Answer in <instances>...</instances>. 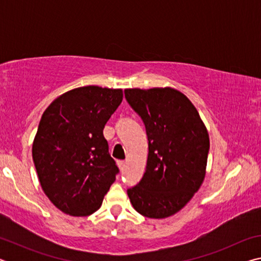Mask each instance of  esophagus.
Here are the masks:
<instances>
[{"label":"esophagus","mask_w":261,"mask_h":261,"mask_svg":"<svg viewBox=\"0 0 261 261\" xmlns=\"http://www.w3.org/2000/svg\"><path fill=\"white\" fill-rule=\"evenodd\" d=\"M118 166H120L121 170H123L125 168V162L124 161H120V162H118Z\"/></svg>","instance_id":"esophagus-1"}]
</instances>
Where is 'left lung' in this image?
I'll return each instance as SVG.
<instances>
[{
    "instance_id": "obj_1",
    "label": "left lung",
    "mask_w": 261,
    "mask_h": 261,
    "mask_svg": "<svg viewBox=\"0 0 261 261\" xmlns=\"http://www.w3.org/2000/svg\"><path fill=\"white\" fill-rule=\"evenodd\" d=\"M124 93L148 139L146 170L136 187L127 189V196L139 214L168 218L182 210L204 182L208 132L191 101L175 88H126Z\"/></svg>"
}]
</instances>
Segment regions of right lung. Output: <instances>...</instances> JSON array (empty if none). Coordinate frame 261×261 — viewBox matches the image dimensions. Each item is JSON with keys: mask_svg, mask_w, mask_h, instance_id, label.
I'll return each mask as SVG.
<instances>
[{"mask_svg": "<svg viewBox=\"0 0 261 261\" xmlns=\"http://www.w3.org/2000/svg\"><path fill=\"white\" fill-rule=\"evenodd\" d=\"M123 100L121 88L84 86L56 98L43 112L32 146L46 196L65 214L100 208L118 174L103 127Z\"/></svg>", "mask_w": 261, "mask_h": 261, "instance_id": "add662e5", "label": "right lung"}]
</instances>
